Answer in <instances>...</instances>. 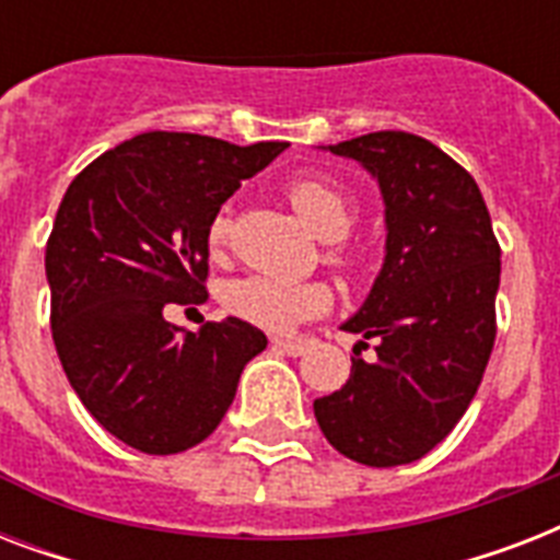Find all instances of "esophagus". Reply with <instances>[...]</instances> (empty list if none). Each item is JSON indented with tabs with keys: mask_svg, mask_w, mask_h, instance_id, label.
<instances>
[{
	"mask_svg": "<svg viewBox=\"0 0 560 560\" xmlns=\"http://www.w3.org/2000/svg\"><path fill=\"white\" fill-rule=\"evenodd\" d=\"M272 346H276L279 351H284V354H290V358H302L311 342L307 340H272Z\"/></svg>",
	"mask_w": 560,
	"mask_h": 560,
	"instance_id": "esophagus-1",
	"label": "esophagus"
}]
</instances>
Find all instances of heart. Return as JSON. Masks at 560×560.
Here are the masks:
<instances>
[{"label": "heart", "instance_id": "heart-1", "mask_svg": "<svg viewBox=\"0 0 560 560\" xmlns=\"http://www.w3.org/2000/svg\"><path fill=\"white\" fill-rule=\"evenodd\" d=\"M288 200L299 211V218L305 220L316 235L328 241V249H325L328 261L342 272L354 270L358 249L342 237L349 235V229L358 220V206L349 194L323 177H302L288 186ZM229 235H232V211L220 209L206 229V244L211 253H220ZM220 302L241 323L272 334H288L296 325L325 314L331 307L334 293L325 281H284L249 272V276L229 281L220 293Z\"/></svg>", "mask_w": 560, "mask_h": 560}]
</instances>
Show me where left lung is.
Returning a JSON list of instances; mask_svg holds the SVG:
<instances>
[{"label":"left lung","instance_id":"obj_1","mask_svg":"<svg viewBox=\"0 0 560 560\" xmlns=\"http://www.w3.org/2000/svg\"><path fill=\"white\" fill-rule=\"evenodd\" d=\"M372 171L386 202V261L366 305L340 392L314 400L325 439L369 468L421 459L459 424L497 337L500 244L468 171L404 130L331 144ZM375 340L366 364L359 349Z\"/></svg>","mask_w":560,"mask_h":560}]
</instances>
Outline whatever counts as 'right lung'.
<instances>
[{
  "instance_id": "1",
  "label": "right lung",
  "mask_w": 560,
  "mask_h": 560,
  "mask_svg": "<svg viewBox=\"0 0 560 560\" xmlns=\"http://www.w3.org/2000/svg\"><path fill=\"white\" fill-rule=\"evenodd\" d=\"M284 148L153 130L66 188L46 244L57 358L92 418L136 451L171 456L209 439L267 349L235 316L186 331L162 311L206 302L209 220Z\"/></svg>"
}]
</instances>
